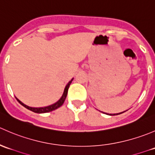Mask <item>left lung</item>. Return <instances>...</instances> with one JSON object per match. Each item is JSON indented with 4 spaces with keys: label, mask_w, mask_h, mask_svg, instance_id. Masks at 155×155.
I'll return each mask as SVG.
<instances>
[{
    "label": "left lung",
    "mask_w": 155,
    "mask_h": 155,
    "mask_svg": "<svg viewBox=\"0 0 155 155\" xmlns=\"http://www.w3.org/2000/svg\"><path fill=\"white\" fill-rule=\"evenodd\" d=\"M123 112H121V113H117V114H112H112H109V115H119V114H121V113H123Z\"/></svg>",
    "instance_id": "1"
}]
</instances>
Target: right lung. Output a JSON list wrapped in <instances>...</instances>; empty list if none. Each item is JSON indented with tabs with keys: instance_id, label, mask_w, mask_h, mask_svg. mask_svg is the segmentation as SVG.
<instances>
[{
	"instance_id": "1",
	"label": "right lung",
	"mask_w": 155,
	"mask_h": 155,
	"mask_svg": "<svg viewBox=\"0 0 155 155\" xmlns=\"http://www.w3.org/2000/svg\"><path fill=\"white\" fill-rule=\"evenodd\" d=\"M72 81H73V79H71V81H70V82H69V83L68 84V85H67V86L65 87L64 91V94H63V95H62L61 97V99L59 100L58 102H56L55 104H52V105H51V106H48V107H40V108L30 107H28V106L25 105V104H24L23 103H21V101H20L19 100L17 99V98H16V100L18 101V102L20 104H21V105L23 106V107H25L26 109H29V110L32 111V112H36V113H46V112H51V111L54 110V109H58V108H59L60 107H61L62 105H63L65 99H66V97H67V95H68V91L69 87H70V85L71 84Z\"/></svg>"
}]
</instances>
